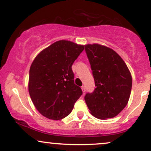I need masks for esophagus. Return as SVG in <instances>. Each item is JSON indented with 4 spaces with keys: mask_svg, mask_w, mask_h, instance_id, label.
Returning <instances> with one entry per match:
<instances>
[{
    "mask_svg": "<svg viewBox=\"0 0 151 151\" xmlns=\"http://www.w3.org/2000/svg\"><path fill=\"white\" fill-rule=\"evenodd\" d=\"M81 90H82V92L84 93L86 92V88H85V86H82L81 87Z\"/></svg>",
    "mask_w": 151,
    "mask_h": 151,
    "instance_id": "34e87169",
    "label": "esophagus"
}]
</instances>
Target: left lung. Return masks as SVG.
<instances>
[{
    "mask_svg": "<svg viewBox=\"0 0 151 151\" xmlns=\"http://www.w3.org/2000/svg\"><path fill=\"white\" fill-rule=\"evenodd\" d=\"M84 47L96 86L84 97L88 108L99 119L115 117L128 102L132 84L130 72L113 49L98 44Z\"/></svg>",
    "mask_w": 151,
    "mask_h": 151,
    "instance_id": "1",
    "label": "left lung"
}]
</instances>
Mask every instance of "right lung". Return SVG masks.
I'll return each mask as SVG.
<instances>
[{
    "label": "right lung",
    "mask_w": 151,
    "mask_h": 151,
    "mask_svg": "<svg viewBox=\"0 0 151 151\" xmlns=\"http://www.w3.org/2000/svg\"><path fill=\"white\" fill-rule=\"evenodd\" d=\"M83 49V45L59 40L42 51L32 63L28 91L35 108L45 117L54 121L64 118L81 97L72 65Z\"/></svg>",
    "instance_id": "right-lung-1"
}]
</instances>
